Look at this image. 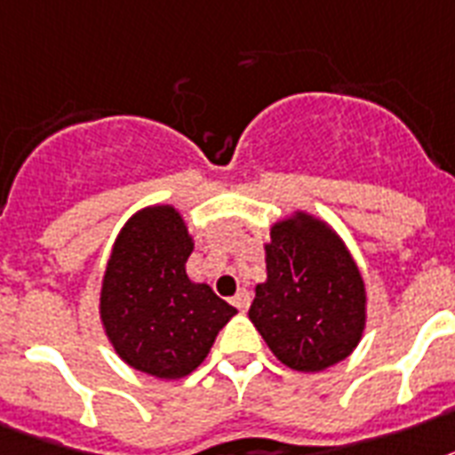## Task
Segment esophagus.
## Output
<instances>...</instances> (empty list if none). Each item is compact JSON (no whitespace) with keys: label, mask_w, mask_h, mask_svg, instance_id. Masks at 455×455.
<instances>
[{"label":"esophagus","mask_w":455,"mask_h":455,"mask_svg":"<svg viewBox=\"0 0 455 455\" xmlns=\"http://www.w3.org/2000/svg\"><path fill=\"white\" fill-rule=\"evenodd\" d=\"M234 304L240 313H245L247 308H250V291L238 290V294L234 297Z\"/></svg>","instance_id":"esophagus-1"}]
</instances>
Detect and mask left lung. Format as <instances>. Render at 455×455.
<instances>
[{"instance_id":"obj_1","label":"left lung","mask_w":455,"mask_h":455,"mask_svg":"<svg viewBox=\"0 0 455 455\" xmlns=\"http://www.w3.org/2000/svg\"><path fill=\"white\" fill-rule=\"evenodd\" d=\"M264 261L247 315L273 355L306 374L346 360L367 327V285L334 227L294 210L273 221Z\"/></svg>"}]
</instances>
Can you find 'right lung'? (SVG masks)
<instances>
[{
  "mask_svg": "<svg viewBox=\"0 0 455 455\" xmlns=\"http://www.w3.org/2000/svg\"><path fill=\"white\" fill-rule=\"evenodd\" d=\"M194 235L175 205L138 210L121 227L100 287V324L114 353L142 374L175 381L208 357L235 308L194 283Z\"/></svg>",
  "mask_w": 455,
  "mask_h": 455,
  "instance_id": "obj_1",
  "label": "right lung"
}]
</instances>
